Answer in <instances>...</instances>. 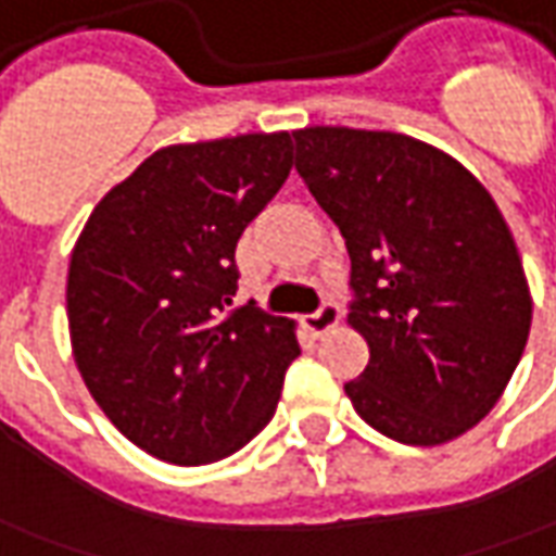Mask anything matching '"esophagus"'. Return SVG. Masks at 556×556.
Returning <instances> with one entry per match:
<instances>
[{"label":"esophagus","mask_w":556,"mask_h":556,"mask_svg":"<svg viewBox=\"0 0 556 556\" xmlns=\"http://www.w3.org/2000/svg\"><path fill=\"white\" fill-rule=\"evenodd\" d=\"M339 317H342V308H339V302L332 300H324L320 302V308L312 312V315L302 317V324L308 332H315V336H324L327 329H332L339 324Z\"/></svg>","instance_id":"obj_1"}]
</instances>
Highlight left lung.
Returning a JSON list of instances; mask_svg holds the SVG:
<instances>
[{
  "label": "left lung",
  "mask_w": 556,
  "mask_h": 556,
  "mask_svg": "<svg viewBox=\"0 0 556 556\" xmlns=\"http://www.w3.org/2000/svg\"><path fill=\"white\" fill-rule=\"evenodd\" d=\"M296 172L351 256L348 324L369 366L344 384L402 445H442L503 396L533 302L508 224L472 172L400 132H293Z\"/></svg>",
  "instance_id": "1"
}]
</instances>
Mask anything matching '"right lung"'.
I'll use <instances>...</instances> for the list:
<instances>
[{"mask_svg":"<svg viewBox=\"0 0 556 556\" xmlns=\"http://www.w3.org/2000/svg\"><path fill=\"white\" fill-rule=\"evenodd\" d=\"M290 166V132L163 148L96 205L72 251L80 378L160 460H224L275 415L300 354L293 320L254 302L232 308V296L236 244Z\"/></svg>","mask_w":556,"mask_h":556,"instance_id":"right-lung-1","label":"right lung"}]
</instances>
